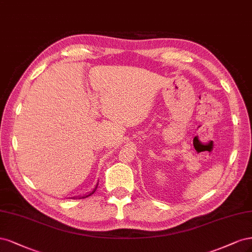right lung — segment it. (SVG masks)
I'll return each mask as SVG.
<instances>
[{"mask_svg":"<svg viewBox=\"0 0 252 252\" xmlns=\"http://www.w3.org/2000/svg\"><path fill=\"white\" fill-rule=\"evenodd\" d=\"M97 185H98V182H97V184L95 185V188L93 189V190L92 191H90V192H88V193H86V194H84V196H80V197H73L72 199H82V198H87V197H89V196H91L92 193H94L95 192V190H96V189H97Z\"/></svg>","mask_w":252,"mask_h":252,"instance_id":"1","label":"right lung"}]
</instances>
